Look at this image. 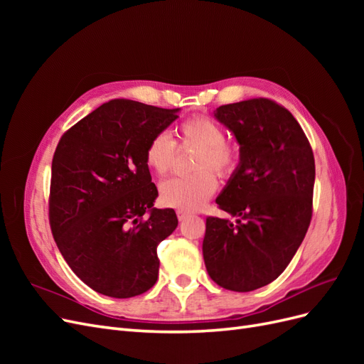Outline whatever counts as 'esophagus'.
Returning a JSON list of instances; mask_svg holds the SVG:
<instances>
[{
  "label": "esophagus",
  "mask_w": 364,
  "mask_h": 364,
  "mask_svg": "<svg viewBox=\"0 0 364 364\" xmlns=\"http://www.w3.org/2000/svg\"><path fill=\"white\" fill-rule=\"evenodd\" d=\"M176 214H178V218H179V222H183V220L186 218V217H188V215H191L188 211H182V209H178V213H176Z\"/></svg>",
  "instance_id": "esophagus-1"
}]
</instances>
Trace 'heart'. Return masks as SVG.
I'll use <instances>...</instances> for the list:
<instances>
[{
	"label": "heart",
	"instance_id": "obj_1",
	"mask_svg": "<svg viewBox=\"0 0 364 364\" xmlns=\"http://www.w3.org/2000/svg\"><path fill=\"white\" fill-rule=\"evenodd\" d=\"M179 134L185 142L200 146L194 168L199 170L190 176H176L161 185V202L182 211H196L217 190V179L213 169L222 178H229L238 168L240 155L235 146L226 142L225 129L208 117H194L183 121ZM176 142L167 132H159L149 142L146 161L149 167L165 174L173 165ZM208 168H211L208 171Z\"/></svg>",
	"mask_w": 364,
	"mask_h": 364
}]
</instances>
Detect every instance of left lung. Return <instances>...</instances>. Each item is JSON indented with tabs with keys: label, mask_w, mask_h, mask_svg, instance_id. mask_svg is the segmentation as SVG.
I'll return each mask as SVG.
<instances>
[{
	"label": "left lung",
	"mask_w": 364,
	"mask_h": 364,
	"mask_svg": "<svg viewBox=\"0 0 364 364\" xmlns=\"http://www.w3.org/2000/svg\"><path fill=\"white\" fill-rule=\"evenodd\" d=\"M240 146V162L215 203L232 217H208L203 259L211 279L252 291L277 279L311 222L314 156L302 127L267 98L214 111Z\"/></svg>",
	"instance_id": "8db88e82"
}]
</instances>
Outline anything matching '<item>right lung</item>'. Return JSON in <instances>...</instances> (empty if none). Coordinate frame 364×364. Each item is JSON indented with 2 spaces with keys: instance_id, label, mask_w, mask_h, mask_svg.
I'll return each mask as SVG.
<instances>
[{
  "instance_id": "1",
  "label": "right lung",
  "mask_w": 364,
  "mask_h": 364,
  "mask_svg": "<svg viewBox=\"0 0 364 364\" xmlns=\"http://www.w3.org/2000/svg\"><path fill=\"white\" fill-rule=\"evenodd\" d=\"M179 111L115 98L74 124L54 151L53 237L71 270L97 293L126 299L158 279L156 249L178 217L153 206L158 190L146 150ZM144 213L149 218L141 223Z\"/></svg>"
}]
</instances>
